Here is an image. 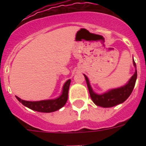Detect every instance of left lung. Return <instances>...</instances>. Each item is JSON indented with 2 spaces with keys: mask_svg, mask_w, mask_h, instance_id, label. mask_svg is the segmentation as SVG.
<instances>
[{
  "mask_svg": "<svg viewBox=\"0 0 146 146\" xmlns=\"http://www.w3.org/2000/svg\"><path fill=\"white\" fill-rule=\"evenodd\" d=\"M133 65L136 68V63L133 60ZM85 76V75H84ZM87 86L89 89V95L91 97L92 102L98 105V106L102 107V108H111L119 104H121L129 98L131 95L132 92L133 90V88L136 84V80L137 78V71H135L133 76L131 79L129 80V82L124 86L120 87L118 89H112L111 91L108 92L103 95H97L92 91L90 84H89V80L86 76H85Z\"/></svg>",
  "mask_w": 146,
  "mask_h": 146,
  "instance_id": "8db88e82",
  "label": "left lung"
}]
</instances>
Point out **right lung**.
Returning a JSON list of instances; mask_svg holds the SVG:
<instances>
[{"label":"right lung","instance_id":"obj_1","mask_svg":"<svg viewBox=\"0 0 146 146\" xmlns=\"http://www.w3.org/2000/svg\"><path fill=\"white\" fill-rule=\"evenodd\" d=\"M70 84V80H68L65 82L63 87V92L59 98L54 100H46V101H39V102H28L20 99L17 96V98L19 102H21L24 106L32 109L33 111L43 112V113H50L59 110L66 104L68 98V90Z\"/></svg>","mask_w":146,"mask_h":146}]
</instances>
